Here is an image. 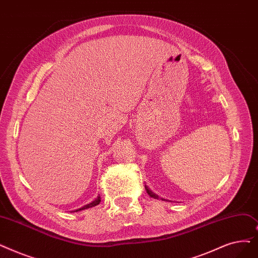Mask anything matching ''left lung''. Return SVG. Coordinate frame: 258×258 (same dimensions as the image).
I'll list each match as a JSON object with an SVG mask.
<instances>
[{"mask_svg":"<svg viewBox=\"0 0 258 258\" xmlns=\"http://www.w3.org/2000/svg\"><path fill=\"white\" fill-rule=\"evenodd\" d=\"M145 189H147V192H148V194L151 196V197H153V198H157V199H158V196H157L155 193H153L152 191H151V189L147 186V185H145ZM162 199V198H161ZM162 200H165V199H162Z\"/></svg>","mask_w":258,"mask_h":258,"instance_id":"1","label":"left lung"}]
</instances>
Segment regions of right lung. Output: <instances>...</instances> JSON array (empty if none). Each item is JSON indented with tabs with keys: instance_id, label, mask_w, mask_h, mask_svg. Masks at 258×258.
<instances>
[{
	"instance_id": "1",
	"label": "right lung",
	"mask_w": 258,
	"mask_h": 258,
	"mask_svg": "<svg viewBox=\"0 0 258 258\" xmlns=\"http://www.w3.org/2000/svg\"><path fill=\"white\" fill-rule=\"evenodd\" d=\"M100 203H101V197L97 196V198H96L94 201H92L91 204H88V205H86V206H84V207H82V208H80V209H77V210L72 211V212H79V211H82V210H85V209L93 208V207H95V206H98Z\"/></svg>"
}]
</instances>
